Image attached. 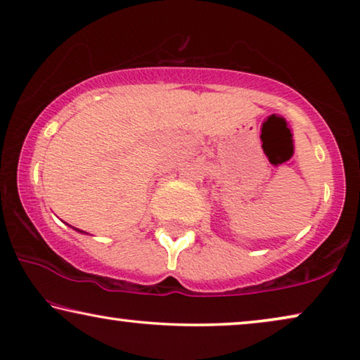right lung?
Instances as JSON below:
<instances>
[{"label":"right lung","instance_id":"add662e5","mask_svg":"<svg viewBox=\"0 0 360 360\" xmlns=\"http://www.w3.org/2000/svg\"><path fill=\"white\" fill-rule=\"evenodd\" d=\"M72 229H75V226H72ZM77 231H79V233H86V231H83V230H78V229H75ZM86 235H88V233H86Z\"/></svg>","mask_w":360,"mask_h":360}]
</instances>
